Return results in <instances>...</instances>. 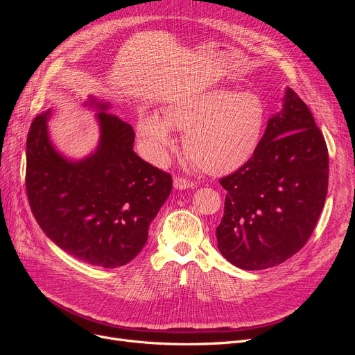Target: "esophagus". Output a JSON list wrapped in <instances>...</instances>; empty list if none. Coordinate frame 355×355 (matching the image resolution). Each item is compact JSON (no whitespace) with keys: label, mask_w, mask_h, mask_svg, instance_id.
<instances>
[{"label":"esophagus","mask_w":355,"mask_h":355,"mask_svg":"<svg viewBox=\"0 0 355 355\" xmlns=\"http://www.w3.org/2000/svg\"><path fill=\"white\" fill-rule=\"evenodd\" d=\"M194 182L191 180H187L184 177H175L174 178V187L178 190H185V189H193L194 187Z\"/></svg>","instance_id":"1"}]
</instances>
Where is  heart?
<instances>
[{
  "label": "heart",
  "instance_id": "1",
  "mask_svg": "<svg viewBox=\"0 0 355 355\" xmlns=\"http://www.w3.org/2000/svg\"><path fill=\"white\" fill-rule=\"evenodd\" d=\"M266 109L257 95L217 87L175 101L155 115L139 121L138 130L149 154L162 162L173 145L170 128L185 130V153L209 174H227L245 165L263 135Z\"/></svg>",
  "mask_w": 355,
  "mask_h": 355
}]
</instances>
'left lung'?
I'll list each match as a JSON object with an SVG mask.
<instances>
[{"label": "left lung", "mask_w": 355, "mask_h": 355, "mask_svg": "<svg viewBox=\"0 0 355 355\" xmlns=\"http://www.w3.org/2000/svg\"><path fill=\"white\" fill-rule=\"evenodd\" d=\"M328 174L321 129L288 89L284 110L269 119L253 157L220 178L227 191L216 229L220 253L240 269L262 270L300 252L324 209Z\"/></svg>", "instance_id": "8db88e82"}]
</instances>
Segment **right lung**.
Returning <instances> with one entry per match:
<instances>
[{"label":"right lung","instance_id":"add662e5","mask_svg":"<svg viewBox=\"0 0 355 355\" xmlns=\"http://www.w3.org/2000/svg\"><path fill=\"white\" fill-rule=\"evenodd\" d=\"M101 114V144L89 158L70 162L54 151L46 119L37 116L27 135L26 190L42 230L83 262L119 268L148 240L149 223L173 189L171 174L134 153L135 132L114 114Z\"/></svg>","mask_w":355,"mask_h":355}]
</instances>
